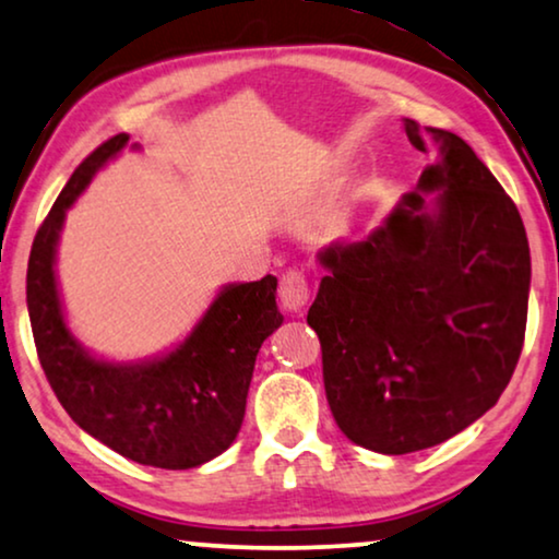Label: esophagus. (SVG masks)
Here are the masks:
<instances>
[{
  "mask_svg": "<svg viewBox=\"0 0 559 559\" xmlns=\"http://www.w3.org/2000/svg\"><path fill=\"white\" fill-rule=\"evenodd\" d=\"M281 307L286 311H299L309 301V281L301 271H286L278 286Z\"/></svg>",
  "mask_w": 559,
  "mask_h": 559,
  "instance_id": "esophagus-1",
  "label": "esophagus"
}]
</instances>
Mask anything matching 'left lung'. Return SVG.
I'll return each instance as SVG.
<instances>
[{"label": "left lung", "instance_id": "1", "mask_svg": "<svg viewBox=\"0 0 559 559\" xmlns=\"http://www.w3.org/2000/svg\"><path fill=\"white\" fill-rule=\"evenodd\" d=\"M406 135L437 163L368 240L319 255L307 314L334 421L383 455L435 448L496 404L522 355L532 278L522 214L473 147L414 119Z\"/></svg>", "mask_w": 559, "mask_h": 559}]
</instances>
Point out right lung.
Listing matches in <instances>:
<instances>
[{"mask_svg":"<svg viewBox=\"0 0 559 559\" xmlns=\"http://www.w3.org/2000/svg\"><path fill=\"white\" fill-rule=\"evenodd\" d=\"M119 132L88 153L37 229L27 263V311L37 360L81 429L140 465L189 471L217 457L242 427L258 349L284 317L273 275L222 292L189 337L160 360H94L66 330L56 288V242L66 210L92 176L128 145Z\"/></svg>","mask_w":559,"mask_h":559,"instance_id":"add662e5","label":"right lung"}]
</instances>
